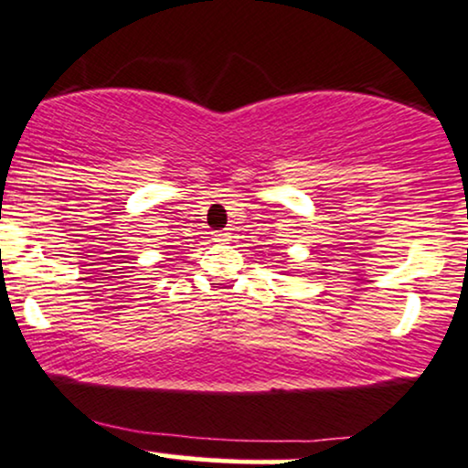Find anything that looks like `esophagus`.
<instances>
[{"label": "esophagus", "mask_w": 468, "mask_h": 468, "mask_svg": "<svg viewBox=\"0 0 468 468\" xmlns=\"http://www.w3.org/2000/svg\"><path fill=\"white\" fill-rule=\"evenodd\" d=\"M213 239H216V241H229L230 233H227V230H216V233H213Z\"/></svg>", "instance_id": "1"}]
</instances>
